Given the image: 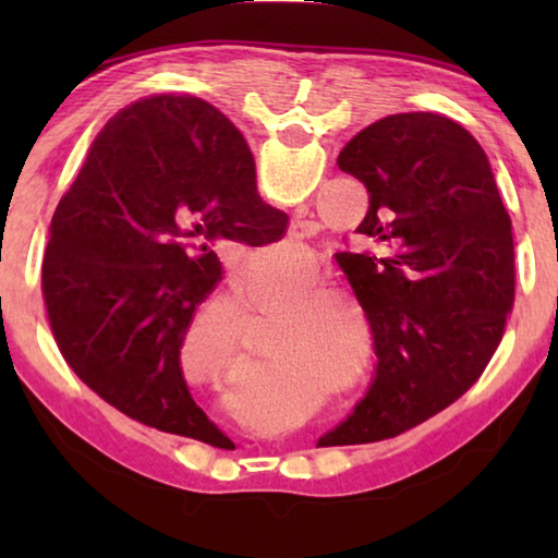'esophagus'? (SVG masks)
<instances>
[{
    "mask_svg": "<svg viewBox=\"0 0 558 558\" xmlns=\"http://www.w3.org/2000/svg\"><path fill=\"white\" fill-rule=\"evenodd\" d=\"M307 216V211L305 209H298V214H295V219H292V223H290V239H305L307 235V223L302 221Z\"/></svg>",
    "mask_w": 558,
    "mask_h": 558,
    "instance_id": "1",
    "label": "esophagus"
}]
</instances>
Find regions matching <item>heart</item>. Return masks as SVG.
Returning a JSON list of instances; mask_svg holds the SVG:
<instances>
[{"mask_svg": "<svg viewBox=\"0 0 558 558\" xmlns=\"http://www.w3.org/2000/svg\"><path fill=\"white\" fill-rule=\"evenodd\" d=\"M342 300V292L332 286H310L300 292V295L292 298L286 310L288 313H315V310L327 302H337Z\"/></svg>", "mask_w": 558, "mask_h": 558, "instance_id": "obj_1", "label": "heart"}]
</instances>
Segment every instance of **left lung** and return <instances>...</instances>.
<instances>
[{
	"mask_svg": "<svg viewBox=\"0 0 558 558\" xmlns=\"http://www.w3.org/2000/svg\"><path fill=\"white\" fill-rule=\"evenodd\" d=\"M223 140L248 153L221 116ZM369 192L359 239L384 253H335L369 319L376 369L364 399L317 446L393 438L460 399L502 339L514 302L512 221L485 149L460 122L399 112L337 157Z\"/></svg>",
	"mask_w": 558,
	"mask_h": 558,
	"instance_id": "1",
	"label": "left lung"
}]
</instances>
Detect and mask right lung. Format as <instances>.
Listing matches in <instances>:
<instances>
[{"label": "right lung", "instance_id": "1", "mask_svg": "<svg viewBox=\"0 0 558 558\" xmlns=\"http://www.w3.org/2000/svg\"><path fill=\"white\" fill-rule=\"evenodd\" d=\"M286 231L288 214L260 199L251 149L223 140L219 110L194 96L132 102L56 206L41 272L56 344L130 418L223 448L179 354L223 276L216 245Z\"/></svg>", "mask_w": 558, "mask_h": 558}]
</instances>
